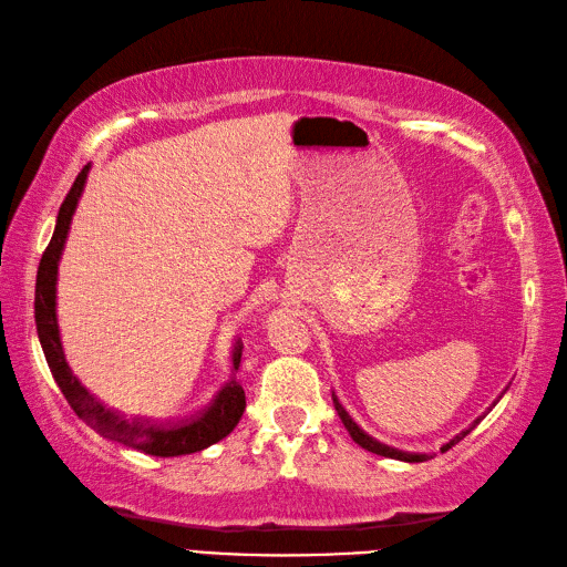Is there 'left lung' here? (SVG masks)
I'll list each match as a JSON object with an SVG mask.
<instances>
[{
	"label": "left lung",
	"mask_w": 567,
	"mask_h": 567,
	"mask_svg": "<svg viewBox=\"0 0 567 567\" xmlns=\"http://www.w3.org/2000/svg\"><path fill=\"white\" fill-rule=\"evenodd\" d=\"M506 392V390H504ZM502 392V394H504ZM502 394H499V398H496L494 402H492V406H496V402H499L502 400ZM333 406H336V411H338V416H340V421H342V425H346L348 427V433H350V437L359 444V447H364L367 452H373V454H379V456H388V458H398V461H406V463H421V461H427V458H433L431 454H416V452H402V450H394V447H388V444H383V442H379V440H375V437H371L369 433H364L362 431V427H359L354 421H352V416L348 414V411H346V406H342L340 402H338V398H336V392H333ZM492 406L485 411V414H489V411H492ZM485 414L483 416H477L468 427H463V431L461 433H456L450 442H444L442 444V447H440V452H447V450H452L454 447V444L456 442H461L463 437H466L471 431H473V427L480 423V421H483L485 419Z\"/></svg>",
	"instance_id": "obj_1"
}]
</instances>
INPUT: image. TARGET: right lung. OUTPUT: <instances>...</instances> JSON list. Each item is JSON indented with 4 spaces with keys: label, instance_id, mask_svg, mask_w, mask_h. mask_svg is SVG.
I'll use <instances>...</instances> for the list:
<instances>
[{
    "label": "right lung",
    "instance_id": "obj_1",
    "mask_svg": "<svg viewBox=\"0 0 567 567\" xmlns=\"http://www.w3.org/2000/svg\"><path fill=\"white\" fill-rule=\"evenodd\" d=\"M92 165H84L82 173L78 175L75 184L68 192L65 200L61 203V210L56 217L54 236L42 255L40 269H38V284H35V323H38V338L44 350L47 364L54 375L56 385L61 388L63 398L71 404L75 414L87 423L90 427L113 442L125 444L136 452H144L151 456H184L194 454L200 450H208L210 444L227 437L236 423L241 421L246 411V392L234 375L221 385V390L215 394L213 402L205 406L200 414L184 419L177 423H158V421H144V419H127L120 411L109 409L104 402H99L90 390L84 388L78 375L71 371L65 362L59 319H56V281H59V262L65 248L68 231H71V221L75 215V208L80 203V196L87 184ZM244 342L236 340L231 348V362L234 371L241 367Z\"/></svg>",
    "mask_w": 567,
    "mask_h": 567
}]
</instances>
